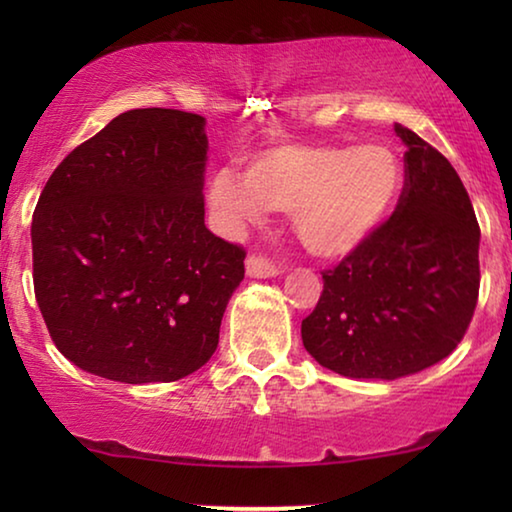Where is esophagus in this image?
<instances>
[{"mask_svg":"<svg viewBox=\"0 0 512 512\" xmlns=\"http://www.w3.org/2000/svg\"><path fill=\"white\" fill-rule=\"evenodd\" d=\"M247 275L251 279H270V277H277L279 270L268 261V258L251 256L247 261Z\"/></svg>","mask_w":512,"mask_h":512,"instance_id":"1","label":"esophagus"}]
</instances>
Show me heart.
Here are the masks:
<instances>
[{
	"label": "heart",
	"instance_id": "obj_1",
	"mask_svg": "<svg viewBox=\"0 0 512 512\" xmlns=\"http://www.w3.org/2000/svg\"><path fill=\"white\" fill-rule=\"evenodd\" d=\"M403 181L401 158L387 144H279L247 156L244 174L216 170L207 205L228 235L263 223L270 209L291 212L303 247L338 261L382 228Z\"/></svg>",
	"mask_w": 512,
	"mask_h": 512
}]
</instances>
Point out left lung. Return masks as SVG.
Returning <instances> with one entry per match:
<instances>
[{"label": "left lung", "mask_w": 512, "mask_h": 512, "mask_svg": "<svg viewBox=\"0 0 512 512\" xmlns=\"http://www.w3.org/2000/svg\"><path fill=\"white\" fill-rule=\"evenodd\" d=\"M405 186L387 223L324 272L300 335L312 359L354 380H398L443 361L464 338L480 289V228L443 153L394 125Z\"/></svg>", "instance_id": "left-lung-1"}]
</instances>
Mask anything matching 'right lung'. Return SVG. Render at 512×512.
<instances>
[{"label": "right lung", "mask_w": 512, "mask_h": 512, "mask_svg": "<svg viewBox=\"0 0 512 512\" xmlns=\"http://www.w3.org/2000/svg\"><path fill=\"white\" fill-rule=\"evenodd\" d=\"M205 118L132 109L55 167L32 216L34 293L62 356L123 384L205 366L244 251L205 226Z\"/></svg>", "instance_id": "obj_1"}]
</instances>
